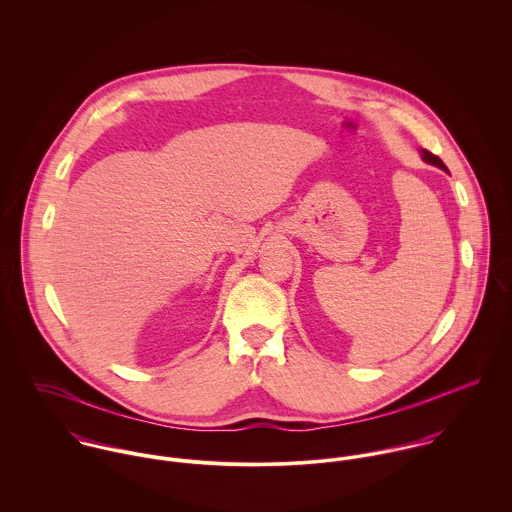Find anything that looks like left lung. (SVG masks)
I'll list each match as a JSON object with an SVG mask.
<instances>
[{
	"mask_svg": "<svg viewBox=\"0 0 512 512\" xmlns=\"http://www.w3.org/2000/svg\"><path fill=\"white\" fill-rule=\"evenodd\" d=\"M422 159L426 161V163H432V165H436L439 169H443V171H447V167H445V163L439 159L438 155H434V153H430L428 149H422Z\"/></svg>",
	"mask_w": 512,
	"mask_h": 512,
	"instance_id": "8db88e82",
	"label": "left lung"
}]
</instances>
